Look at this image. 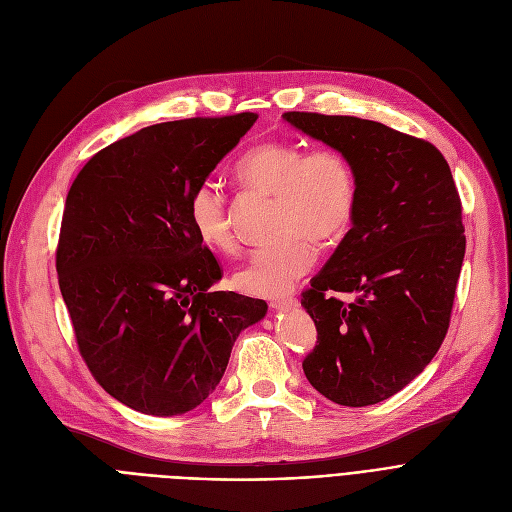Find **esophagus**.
<instances>
[{
  "label": "esophagus",
  "instance_id": "1",
  "mask_svg": "<svg viewBox=\"0 0 512 512\" xmlns=\"http://www.w3.org/2000/svg\"><path fill=\"white\" fill-rule=\"evenodd\" d=\"M272 309H290V307H299V301L294 297H278L270 301Z\"/></svg>",
  "mask_w": 512,
  "mask_h": 512
}]
</instances>
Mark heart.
Returning <instances> with one entry per match:
<instances>
[{
	"mask_svg": "<svg viewBox=\"0 0 512 512\" xmlns=\"http://www.w3.org/2000/svg\"><path fill=\"white\" fill-rule=\"evenodd\" d=\"M240 184L276 197L274 222L280 238L255 247L234 274V286L253 297H280L317 257L319 242L340 238L357 209L355 168L336 147L272 141L251 147L234 166ZM191 228L209 249H234L228 199L213 180H201L186 199Z\"/></svg>",
	"mask_w": 512,
	"mask_h": 512,
	"instance_id": "heart-1",
	"label": "heart"
}]
</instances>
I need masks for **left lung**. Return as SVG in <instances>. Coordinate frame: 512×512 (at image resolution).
Returning a JSON list of instances; mask_svg holds the SVG:
<instances>
[{"mask_svg":"<svg viewBox=\"0 0 512 512\" xmlns=\"http://www.w3.org/2000/svg\"><path fill=\"white\" fill-rule=\"evenodd\" d=\"M284 120L340 149L357 176L353 228L301 299L317 328L303 371L336 405H375L413 382L446 338L465 257L461 197L423 139L353 116ZM342 291L356 299L338 300Z\"/></svg>","mask_w":512,"mask_h":512,"instance_id":"1","label":"left lung"}]
</instances>
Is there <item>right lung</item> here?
Wrapping results in <instances>:
<instances>
[{"mask_svg":"<svg viewBox=\"0 0 512 512\" xmlns=\"http://www.w3.org/2000/svg\"><path fill=\"white\" fill-rule=\"evenodd\" d=\"M257 114L153 124L95 153L74 178L56 270L95 382L155 417L193 411L220 384L232 346L267 303L209 292L222 267L186 199Z\"/></svg>","mask_w":512,"mask_h":512,"instance_id":"add662e5","label":"right lung"}]
</instances>
